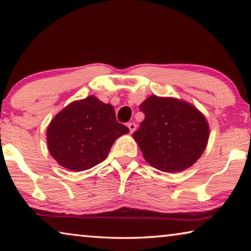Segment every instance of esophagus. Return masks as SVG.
I'll return each mask as SVG.
<instances>
[{
	"instance_id": "esophagus-1",
	"label": "esophagus",
	"mask_w": 251,
	"mask_h": 251,
	"mask_svg": "<svg viewBox=\"0 0 251 251\" xmlns=\"http://www.w3.org/2000/svg\"><path fill=\"white\" fill-rule=\"evenodd\" d=\"M128 128H129V131L130 133H134V131L136 130V124L135 123H128Z\"/></svg>"
}]
</instances>
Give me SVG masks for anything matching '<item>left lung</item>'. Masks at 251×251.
<instances>
[{"instance_id": "8db88e82", "label": "left lung", "mask_w": 251, "mask_h": 251, "mask_svg": "<svg viewBox=\"0 0 251 251\" xmlns=\"http://www.w3.org/2000/svg\"><path fill=\"white\" fill-rule=\"evenodd\" d=\"M145 120L133 134L148 164L177 173L196 163L209 138L205 116L187 101L151 95L139 105Z\"/></svg>"}]
</instances>
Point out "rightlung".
Returning a JSON list of instances; mask_svg holds the SVG:
<instances>
[{
  "mask_svg": "<svg viewBox=\"0 0 251 251\" xmlns=\"http://www.w3.org/2000/svg\"><path fill=\"white\" fill-rule=\"evenodd\" d=\"M127 133L113 106L91 95L61 110L50 121L46 139L50 154L62 167L82 172L101 163L114 142Z\"/></svg>",
  "mask_w": 251,
  "mask_h": 251,
  "instance_id": "right-lung-1",
  "label": "right lung"
}]
</instances>
